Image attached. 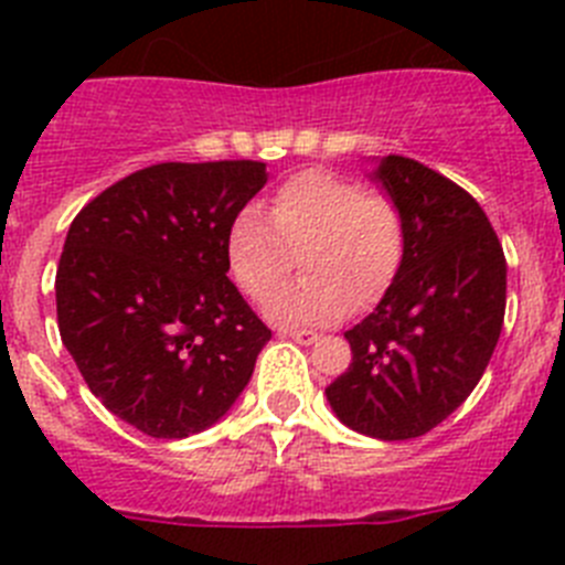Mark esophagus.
Listing matches in <instances>:
<instances>
[{"instance_id": "esophagus-1", "label": "esophagus", "mask_w": 565, "mask_h": 565, "mask_svg": "<svg viewBox=\"0 0 565 565\" xmlns=\"http://www.w3.org/2000/svg\"><path fill=\"white\" fill-rule=\"evenodd\" d=\"M279 337H288V339H294V342H299V344H313L319 339V333L299 331V328H282V331H279Z\"/></svg>"}]
</instances>
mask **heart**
Instances as JSON below:
<instances>
[{"label": "heart", "instance_id": "obj_1", "mask_svg": "<svg viewBox=\"0 0 565 565\" xmlns=\"http://www.w3.org/2000/svg\"><path fill=\"white\" fill-rule=\"evenodd\" d=\"M404 248L396 203L328 169L286 178L274 189L268 217L248 206L226 232L228 271L257 302L288 277L294 254L299 257L306 274L266 308L279 326H328L351 308H373L396 282Z\"/></svg>", "mask_w": 565, "mask_h": 565}]
</instances>
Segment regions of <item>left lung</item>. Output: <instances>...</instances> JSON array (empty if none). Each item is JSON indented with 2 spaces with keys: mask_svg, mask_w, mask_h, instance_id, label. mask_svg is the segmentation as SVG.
Returning a JSON list of instances; mask_svg holds the SVG:
<instances>
[{
  "mask_svg": "<svg viewBox=\"0 0 565 565\" xmlns=\"http://www.w3.org/2000/svg\"><path fill=\"white\" fill-rule=\"evenodd\" d=\"M404 221V263L371 317L344 333L348 371L326 387L339 422L404 441L456 413L487 371L507 311V257L469 192L413 158L373 172Z\"/></svg>",
  "mask_w": 565,
  "mask_h": 565,
  "instance_id": "1",
  "label": "left lung"
}]
</instances>
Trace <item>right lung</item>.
<instances>
[{
  "label": "right lung",
  "mask_w": 565,
  "mask_h": 565,
  "mask_svg": "<svg viewBox=\"0 0 565 565\" xmlns=\"http://www.w3.org/2000/svg\"><path fill=\"white\" fill-rule=\"evenodd\" d=\"M266 163H154L70 223L56 271L64 348L109 413L186 438L237 402L271 339L226 277V232Z\"/></svg>",
  "instance_id": "add662e5"
}]
</instances>
